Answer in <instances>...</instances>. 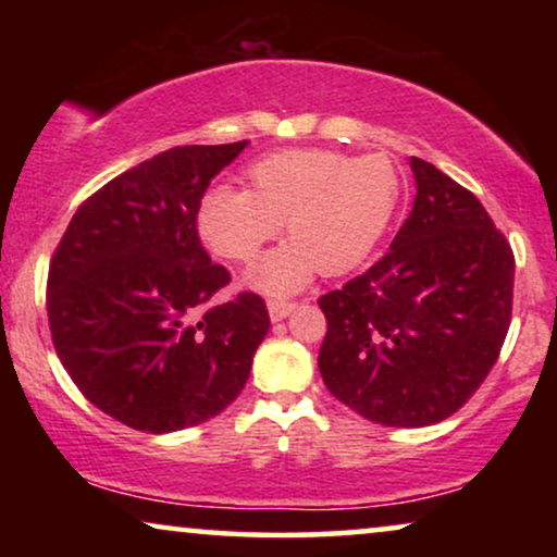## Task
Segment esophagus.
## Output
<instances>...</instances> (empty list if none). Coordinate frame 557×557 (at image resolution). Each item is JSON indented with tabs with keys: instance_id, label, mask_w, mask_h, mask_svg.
I'll return each instance as SVG.
<instances>
[{
	"instance_id": "obj_1",
	"label": "esophagus",
	"mask_w": 557,
	"mask_h": 557,
	"mask_svg": "<svg viewBox=\"0 0 557 557\" xmlns=\"http://www.w3.org/2000/svg\"><path fill=\"white\" fill-rule=\"evenodd\" d=\"M296 304L294 301H269V314H271V322H281V319H286L288 314H292Z\"/></svg>"
}]
</instances>
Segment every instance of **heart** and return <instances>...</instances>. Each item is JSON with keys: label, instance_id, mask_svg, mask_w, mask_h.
<instances>
[{"label": "heart", "instance_id": "obj_1", "mask_svg": "<svg viewBox=\"0 0 557 557\" xmlns=\"http://www.w3.org/2000/svg\"><path fill=\"white\" fill-rule=\"evenodd\" d=\"M250 189L205 193L197 227L218 256L250 263L284 225L292 240L250 271V286L292 294L314 276H342L372 253L398 208L403 180L387 154L347 157L330 149H286L248 170Z\"/></svg>", "mask_w": 557, "mask_h": 557}]
</instances>
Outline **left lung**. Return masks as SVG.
Wrapping results in <instances>:
<instances>
[{
    "label": "left lung",
    "instance_id": "left-lung-1",
    "mask_svg": "<svg viewBox=\"0 0 557 557\" xmlns=\"http://www.w3.org/2000/svg\"><path fill=\"white\" fill-rule=\"evenodd\" d=\"M413 210L391 250L324 294L326 391L368 421L421 429L456 413L497 362L512 319L515 256L484 205L410 157Z\"/></svg>",
    "mask_w": 557,
    "mask_h": 557
}]
</instances>
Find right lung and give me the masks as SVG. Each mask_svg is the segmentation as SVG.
Wrapping results in <instances>:
<instances>
[{
	"label": "right lung",
	"mask_w": 557,
	"mask_h": 557,
	"mask_svg": "<svg viewBox=\"0 0 557 557\" xmlns=\"http://www.w3.org/2000/svg\"><path fill=\"white\" fill-rule=\"evenodd\" d=\"M248 141L174 147L132 166L75 212L48 273L55 352L78 391L128 429L170 433L238 398L271 319L231 284L197 233L212 177Z\"/></svg>",
	"instance_id": "add662e5"
}]
</instances>
